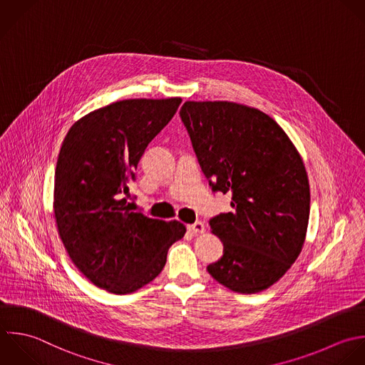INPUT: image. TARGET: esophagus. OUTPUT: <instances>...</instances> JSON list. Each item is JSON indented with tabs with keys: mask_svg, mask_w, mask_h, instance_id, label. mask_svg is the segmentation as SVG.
<instances>
[{
	"mask_svg": "<svg viewBox=\"0 0 365 365\" xmlns=\"http://www.w3.org/2000/svg\"><path fill=\"white\" fill-rule=\"evenodd\" d=\"M187 229H189V232L199 235V233H203V232H205V225H203L202 222H196V223H193V225H189Z\"/></svg>",
	"mask_w": 365,
	"mask_h": 365,
	"instance_id": "esophagus-1",
	"label": "esophagus"
}]
</instances>
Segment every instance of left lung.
Here are the masks:
<instances>
[{"mask_svg":"<svg viewBox=\"0 0 365 365\" xmlns=\"http://www.w3.org/2000/svg\"><path fill=\"white\" fill-rule=\"evenodd\" d=\"M180 118L212 189L232 196V212L209 222L223 256L207 272L232 292H263L286 274L306 240L303 158L273 118L247 105L187 101Z\"/></svg>","mask_w":365,"mask_h":365,"instance_id":"obj_1","label":"left lung"}]
</instances>
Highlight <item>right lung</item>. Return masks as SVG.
I'll use <instances>...</instances> for the list:
<instances>
[{
  "label": "right lung",
  "mask_w": 365,
  "mask_h": 365,
  "mask_svg": "<svg viewBox=\"0 0 365 365\" xmlns=\"http://www.w3.org/2000/svg\"><path fill=\"white\" fill-rule=\"evenodd\" d=\"M180 102H113L78 119L62 142L53 180L58 235L76 269L109 293L129 294L150 283L186 233L183 223L150 219L128 203L140 156Z\"/></svg>",
  "instance_id": "obj_1"
}]
</instances>
